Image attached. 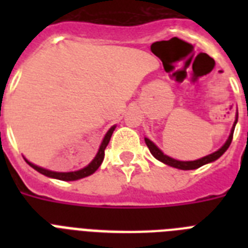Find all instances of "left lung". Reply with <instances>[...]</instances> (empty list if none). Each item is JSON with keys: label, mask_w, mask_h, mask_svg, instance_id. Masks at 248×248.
<instances>
[{"label": "left lung", "mask_w": 248, "mask_h": 248, "mask_svg": "<svg viewBox=\"0 0 248 248\" xmlns=\"http://www.w3.org/2000/svg\"><path fill=\"white\" fill-rule=\"evenodd\" d=\"M237 121H238V112L235 113L234 124H233L232 131L231 134H229V138H228L227 141L224 143L223 147L219 148L217 151L211 153V155H206V157H202V158L200 159H196V161H177V159L171 158V157H169V155H166L165 153H163V152L161 151V149H159V148L153 143V141H152V140H149L148 138H144V140H145V144H147V147L149 148V151H151V153L153 155V157H155V159L161 161L162 163H165V165H169L171 166V167H175V169H179V170H196L198 169V167H201V166L206 165V163L214 162V161L220 158V157L227 152V149L229 148V145H231L232 143V139H233V132H234V127H235V124H237Z\"/></svg>", "instance_id": "1"}]
</instances>
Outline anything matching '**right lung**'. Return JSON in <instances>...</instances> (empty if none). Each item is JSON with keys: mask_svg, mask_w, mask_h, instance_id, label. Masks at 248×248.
I'll return each mask as SVG.
<instances>
[{"mask_svg": "<svg viewBox=\"0 0 248 248\" xmlns=\"http://www.w3.org/2000/svg\"><path fill=\"white\" fill-rule=\"evenodd\" d=\"M114 128L116 126H112V127L109 128L108 132L105 134L104 139L101 141L100 147H99V151H97L96 155H95V158L89 163V165L83 167L81 170H77V171H71V172H56V171H50V170H46L44 167H40V166L34 165V163L29 162L28 159H25V162L28 163L31 167L38 171L40 173L45 175V176L47 177H52V179H58V180H64V181H73V180H78V179H82V177L90 176V175H93L95 171H96L99 167H100L101 162H103V159H104V151L107 145H108L109 140H110V136H112L113 131H114Z\"/></svg>", "mask_w": 248, "mask_h": 248, "instance_id": "obj_1", "label": "right lung"}]
</instances>
